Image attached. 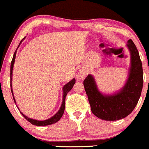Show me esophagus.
Returning <instances> with one entry per match:
<instances>
[{
    "label": "esophagus",
    "instance_id": "obj_1",
    "mask_svg": "<svg viewBox=\"0 0 149 149\" xmlns=\"http://www.w3.org/2000/svg\"><path fill=\"white\" fill-rule=\"evenodd\" d=\"M87 71H85V70H81L80 71V72H79V77H80L81 79H84V78L86 77V76H87Z\"/></svg>",
    "mask_w": 149,
    "mask_h": 149
}]
</instances>
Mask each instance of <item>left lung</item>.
I'll use <instances>...</instances> for the list:
<instances>
[{
  "mask_svg": "<svg viewBox=\"0 0 149 149\" xmlns=\"http://www.w3.org/2000/svg\"><path fill=\"white\" fill-rule=\"evenodd\" d=\"M126 47L130 53V67L128 77L121 89L113 94L101 92L93 75L84 80V87L92 113L101 119L116 121L126 117L138 103L143 88V69L139 53L132 40Z\"/></svg>",
  "mask_w": 149,
  "mask_h": 149,
  "instance_id": "8db88e82",
  "label": "left lung"
}]
</instances>
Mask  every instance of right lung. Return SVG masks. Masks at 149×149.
Here are the masks:
<instances>
[{
  "instance_id": "add662e5",
  "label": "right lung",
  "mask_w": 149,
  "mask_h": 149,
  "mask_svg": "<svg viewBox=\"0 0 149 149\" xmlns=\"http://www.w3.org/2000/svg\"><path fill=\"white\" fill-rule=\"evenodd\" d=\"M24 39H25V38H23V39L20 41V44H19L18 47H19V46H20V45L21 44L22 41H23ZM16 52H17V50H15V53H14L13 57L12 62H11V64H10V88H11V92H12L14 102H15V104H16V101H15V97H14L13 92V89H12V79H13L12 77H13V70L14 63H15V57H16ZM74 84H75V79L74 78H73L71 81H70L68 83H67L66 84H65V85L63 86V87H62L63 95H62V102L61 107H60V109L58 110V111H57V112L56 113L54 116H52V117L49 118V119H45V120H42V121H39V120H36V119H31V118L28 117V116H25V114H23L21 111H20V113H21L24 117L28 120L30 123H31L32 124H33V125L38 126H47V125H50V124H55V123L57 122V121L60 119V118H61L62 116V115H63L64 111H65V97H66L67 94H68V92H70L72 89L73 86H74ZM16 106H17V104H16ZM17 108H18V107H17ZM18 109H19V108H18Z\"/></svg>"
}]
</instances>
